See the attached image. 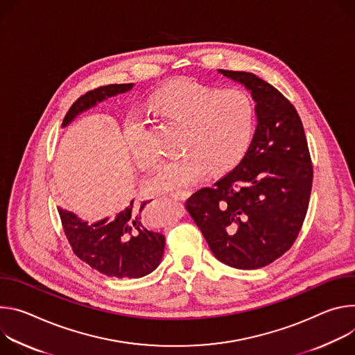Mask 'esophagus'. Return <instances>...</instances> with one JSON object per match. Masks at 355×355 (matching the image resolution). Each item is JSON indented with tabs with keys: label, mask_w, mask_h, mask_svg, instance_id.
Masks as SVG:
<instances>
[{
	"label": "esophagus",
	"mask_w": 355,
	"mask_h": 355,
	"mask_svg": "<svg viewBox=\"0 0 355 355\" xmlns=\"http://www.w3.org/2000/svg\"><path fill=\"white\" fill-rule=\"evenodd\" d=\"M172 198H173L175 200H178V202H183V200H186V199L189 198V191H178V193H173Z\"/></svg>",
	"instance_id": "obj_1"
}]
</instances>
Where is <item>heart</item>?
<instances>
[{
	"label": "heart",
	"mask_w": 355,
	"mask_h": 355,
	"mask_svg": "<svg viewBox=\"0 0 355 355\" xmlns=\"http://www.w3.org/2000/svg\"><path fill=\"white\" fill-rule=\"evenodd\" d=\"M155 111L182 125L175 159L164 162L145 180L150 193H178L194 184L209 169L224 173L245 156L255 127L251 97L240 89H218L190 78H179L150 97ZM124 137L132 161L150 168L157 153L150 146L148 127L138 116H128Z\"/></svg>",
	"instance_id": "obj_1"
}]
</instances>
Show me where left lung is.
I'll return each mask as SVG.
<instances>
[{
	"mask_svg": "<svg viewBox=\"0 0 355 355\" xmlns=\"http://www.w3.org/2000/svg\"><path fill=\"white\" fill-rule=\"evenodd\" d=\"M218 71L251 92L258 124L243 161L184 206L218 261L258 269L297 239L311 193V157L300 116L279 90L254 73Z\"/></svg>",
	"mask_w": 355,
	"mask_h": 355,
	"instance_id": "left-lung-1",
	"label": "left lung"
}]
</instances>
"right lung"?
I'll return each instance as SVG.
<instances>
[{
    "label": "right lung",
    "mask_w": 355,
    "mask_h": 355,
    "mask_svg": "<svg viewBox=\"0 0 355 355\" xmlns=\"http://www.w3.org/2000/svg\"><path fill=\"white\" fill-rule=\"evenodd\" d=\"M132 83L101 86L78 97L63 118L62 127L77 114L98 101L132 89ZM150 200L137 205L134 200L111 218L87 223L76 214L58 209L66 239L76 254L93 269L111 278H142L161 263L165 237L148 230L142 220V209Z\"/></svg>",
    "instance_id": "add662e5"
}]
</instances>
